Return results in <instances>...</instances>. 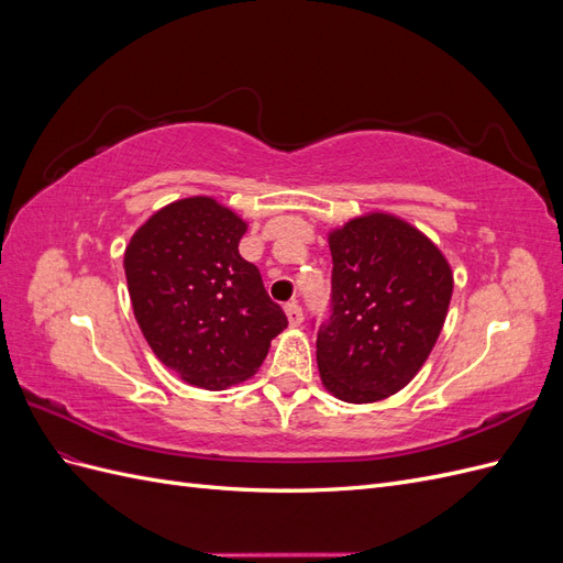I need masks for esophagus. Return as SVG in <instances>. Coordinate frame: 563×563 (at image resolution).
I'll list each match as a JSON object with an SVG mask.
<instances>
[{"label":"esophagus","mask_w":563,"mask_h":563,"mask_svg":"<svg viewBox=\"0 0 563 563\" xmlns=\"http://www.w3.org/2000/svg\"><path fill=\"white\" fill-rule=\"evenodd\" d=\"M286 317H288V323H291V327H300L302 323V308L298 302H288L286 305Z\"/></svg>","instance_id":"1"}]
</instances>
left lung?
I'll use <instances>...</instances> for the list:
<instances>
[{
    "label": "left lung",
    "mask_w": 563,
    "mask_h": 563,
    "mask_svg": "<svg viewBox=\"0 0 563 563\" xmlns=\"http://www.w3.org/2000/svg\"><path fill=\"white\" fill-rule=\"evenodd\" d=\"M331 317L317 329L321 383L350 404L395 395L428 360L444 327L453 275L441 251L387 213L329 234Z\"/></svg>",
    "instance_id": "left-lung-1"
}]
</instances>
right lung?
Listing matches in <instances>:
<instances>
[{
    "mask_svg": "<svg viewBox=\"0 0 563 563\" xmlns=\"http://www.w3.org/2000/svg\"><path fill=\"white\" fill-rule=\"evenodd\" d=\"M246 223L211 197L168 203L131 236L124 269L135 321L183 380L225 389L253 376L286 314L240 255Z\"/></svg>",
    "mask_w": 563,
    "mask_h": 563,
    "instance_id": "1",
    "label": "right lung"
}]
</instances>
